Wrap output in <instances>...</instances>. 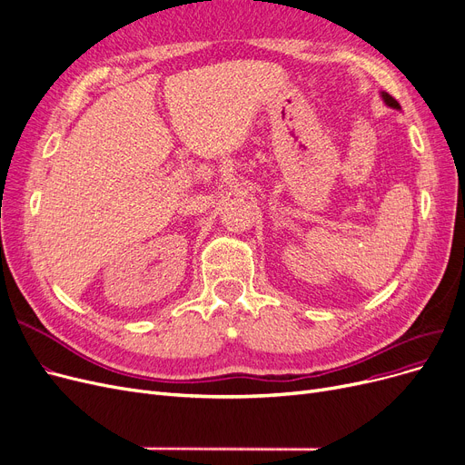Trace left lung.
<instances>
[{
  "mask_svg": "<svg viewBox=\"0 0 465 465\" xmlns=\"http://www.w3.org/2000/svg\"><path fill=\"white\" fill-rule=\"evenodd\" d=\"M381 98H383V103H386L388 106H391V108H395V110H399L401 106H399V103L397 100L391 96V94H388V93H381Z\"/></svg>",
  "mask_w": 465,
  "mask_h": 465,
  "instance_id": "obj_1",
  "label": "left lung"
}]
</instances>
